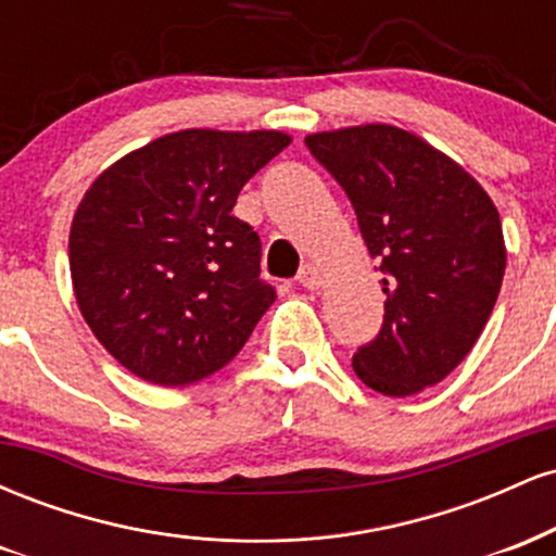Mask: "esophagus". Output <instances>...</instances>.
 Masks as SVG:
<instances>
[{
    "instance_id": "34e87169",
    "label": "esophagus",
    "mask_w": 556,
    "mask_h": 556,
    "mask_svg": "<svg viewBox=\"0 0 556 556\" xmlns=\"http://www.w3.org/2000/svg\"><path fill=\"white\" fill-rule=\"evenodd\" d=\"M298 285H303L305 290H318V287H321V271H318L314 264H305L303 269L298 271Z\"/></svg>"
}]
</instances>
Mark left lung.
<instances>
[{"instance_id": "8db88e82", "label": "left lung", "mask_w": 556, "mask_h": 556, "mask_svg": "<svg viewBox=\"0 0 556 556\" xmlns=\"http://www.w3.org/2000/svg\"><path fill=\"white\" fill-rule=\"evenodd\" d=\"M305 143L344 188L384 271V324L353 355V371L387 397L439 384L500 295L507 248L494 201L463 164L405 127L350 125Z\"/></svg>"}]
</instances>
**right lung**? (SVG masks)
Returning <instances> with one entry per match:
<instances>
[{"mask_svg": "<svg viewBox=\"0 0 556 556\" xmlns=\"http://www.w3.org/2000/svg\"><path fill=\"white\" fill-rule=\"evenodd\" d=\"M282 130L167 132L110 164L70 225V277L86 324L138 379L188 387L227 366L274 303L261 240L232 216Z\"/></svg>", "mask_w": 556, "mask_h": 556, "instance_id": "add662e5", "label": "right lung"}]
</instances>
